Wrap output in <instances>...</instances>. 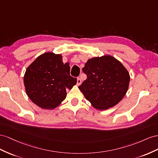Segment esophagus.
Here are the masks:
<instances>
[{
  "instance_id": "34e87169",
  "label": "esophagus",
  "mask_w": 158,
  "mask_h": 158,
  "mask_svg": "<svg viewBox=\"0 0 158 158\" xmlns=\"http://www.w3.org/2000/svg\"><path fill=\"white\" fill-rule=\"evenodd\" d=\"M81 84V79L80 78H77V85H80Z\"/></svg>"
}]
</instances>
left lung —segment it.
Returning a JSON list of instances; mask_svg holds the SVG:
<instances>
[{
    "mask_svg": "<svg viewBox=\"0 0 158 158\" xmlns=\"http://www.w3.org/2000/svg\"><path fill=\"white\" fill-rule=\"evenodd\" d=\"M83 71L87 78L79 89L94 109H109L118 104L127 94L130 74L113 56L105 55L89 59Z\"/></svg>",
    "mask_w": 158,
    "mask_h": 158,
    "instance_id": "1",
    "label": "left lung"
}]
</instances>
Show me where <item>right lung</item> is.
<instances>
[{
	"label": "right lung",
	"mask_w": 158,
	"mask_h": 158,
	"mask_svg": "<svg viewBox=\"0 0 158 158\" xmlns=\"http://www.w3.org/2000/svg\"><path fill=\"white\" fill-rule=\"evenodd\" d=\"M61 54L48 52L39 56L27 67L24 75L25 91L40 108L53 110L59 106L77 79L70 75L68 63L64 64Z\"/></svg>",
	"instance_id": "obj_1"
}]
</instances>
